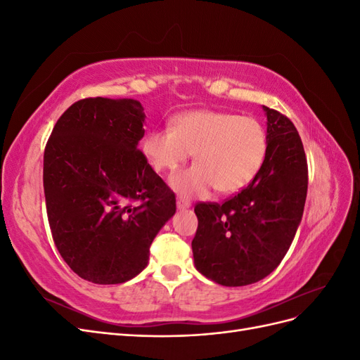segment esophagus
Instances as JSON below:
<instances>
[{"instance_id":"34e87169","label":"esophagus","mask_w":360,"mask_h":360,"mask_svg":"<svg viewBox=\"0 0 360 360\" xmlns=\"http://www.w3.org/2000/svg\"><path fill=\"white\" fill-rule=\"evenodd\" d=\"M189 207H191V202H189V201L183 200V198H177V209H179L180 212H183V210H188Z\"/></svg>"}]
</instances>
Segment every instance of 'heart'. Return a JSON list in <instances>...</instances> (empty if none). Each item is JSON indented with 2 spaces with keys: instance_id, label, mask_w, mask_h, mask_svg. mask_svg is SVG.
I'll use <instances>...</instances> for the list:
<instances>
[{
  "instance_id": "heart-1",
  "label": "heart",
  "mask_w": 360,
  "mask_h": 360,
  "mask_svg": "<svg viewBox=\"0 0 360 360\" xmlns=\"http://www.w3.org/2000/svg\"><path fill=\"white\" fill-rule=\"evenodd\" d=\"M143 153L156 171H174L193 153L195 165L176 172L169 186L183 198L204 197L213 188L240 192L263 169L269 155L266 127L252 117L224 111L177 115L172 129H153L143 139Z\"/></svg>"
}]
</instances>
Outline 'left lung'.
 Here are the masks:
<instances>
[{"mask_svg": "<svg viewBox=\"0 0 360 360\" xmlns=\"http://www.w3.org/2000/svg\"><path fill=\"white\" fill-rule=\"evenodd\" d=\"M263 110L269 155L258 177L224 204L195 207V267L225 287L255 284L279 266L307 201L308 165L297 129L281 112Z\"/></svg>", "mask_w": 360, "mask_h": 360, "instance_id": "8db88e82", "label": "left lung"}]
</instances>
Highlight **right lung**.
<instances>
[{
    "instance_id": "add662e5",
    "label": "right lung",
    "mask_w": 360,
    "mask_h": 360,
    "mask_svg": "<svg viewBox=\"0 0 360 360\" xmlns=\"http://www.w3.org/2000/svg\"><path fill=\"white\" fill-rule=\"evenodd\" d=\"M144 108L135 99L73 103L43 156L53 242L76 275L122 284L148 263L150 245L176 213V195L138 150Z\"/></svg>"
}]
</instances>
